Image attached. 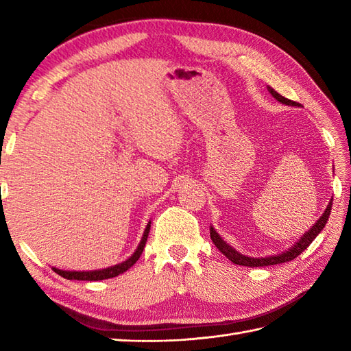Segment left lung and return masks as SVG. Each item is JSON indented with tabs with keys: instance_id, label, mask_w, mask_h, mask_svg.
<instances>
[{
	"instance_id": "8db88e82",
	"label": "left lung",
	"mask_w": 351,
	"mask_h": 351,
	"mask_svg": "<svg viewBox=\"0 0 351 351\" xmlns=\"http://www.w3.org/2000/svg\"><path fill=\"white\" fill-rule=\"evenodd\" d=\"M267 90L271 93V96L274 99H278L280 104H285V106H289V107H299L300 104H297L294 101L291 99H287L283 98L282 95H279L278 92L274 90V88H271L270 86L267 87ZM332 200L329 205H327V208L324 210V213L322 214V217H319L315 225L312 226L309 230H306L300 238L299 241H295L293 245H291L289 249L283 250L280 253H276V255H270V256H261V258H253V256H245L243 255V253L237 252L232 245H229L223 238L219 235L217 230H215L213 226H210V235H211V240L213 243L215 244V247H217L223 255H225L229 261H232L234 264L237 265H245V267H267V265H274V264H282V263H288V261L294 259L300 255V253L309 247V244L315 240L317 235L322 232V230L324 229L327 220H329V215H330V211H332Z\"/></svg>"
}]
</instances>
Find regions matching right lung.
Returning <instances> with one entry per match:
<instances>
[{
    "mask_svg": "<svg viewBox=\"0 0 351 351\" xmlns=\"http://www.w3.org/2000/svg\"><path fill=\"white\" fill-rule=\"evenodd\" d=\"M149 230H151V220L147 221L143 237H141L136 252H134L128 259H125V261H122V263H119L116 265L102 268V270H90V271H69V270H60V268H56V267H52V270H54L57 274H60L62 278L69 279V280H104V279L116 278V276L125 273L128 268H131L134 264L137 263L140 255L143 253L145 245H146Z\"/></svg>",
    "mask_w": 351,
    "mask_h": 351,
    "instance_id": "add662e5",
    "label": "right lung"
}]
</instances>
